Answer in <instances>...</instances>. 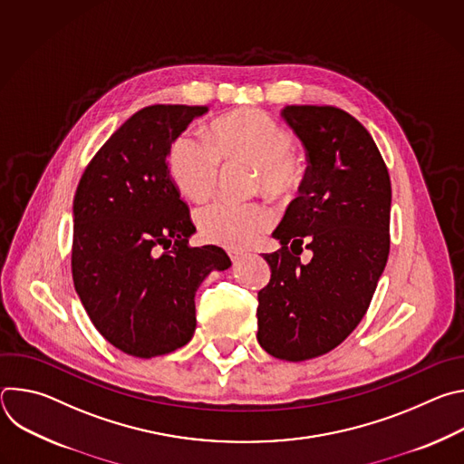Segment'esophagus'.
<instances>
[{
	"label": "esophagus",
	"instance_id": "34e87169",
	"mask_svg": "<svg viewBox=\"0 0 464 464\" xmlns=\"http://www.w3.org/2000/svg\"><path fill=\"white\" fill-rule=\"evenodd\" d=\"M227 255H229V258H231L233 262H238L240 258H244V256H246V253H244V251H240V249H229V251H227Z\"/></svg>",
	"mask_w": 464,
	"mask_h": 464
}]
</instances>
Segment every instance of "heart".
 Listing matches in <instances>:
<instances>
[{
  "mask_svg": "<svg viewBox=\"0 0 464 464\" xmlns=\"http://www.w3.org/2000/svg\"><path fill=\"white\" fill-rule=\"evenodd\" d=\"M209 143L183 131L169 147V170L178 188L194 202L209 198L220 178V163L256 169L255 185L274 194L292 190L301 179L294 158V136L260 110L240 108L209 124ZM202 237L213 244L242 247L270 226V213L258 204L218 200L196 213Z\"/></svg>",
  "mask_w": 464,
  "mask_h": 464,
  "instance_id": "heart-1",
  "label": "heart"
}]
</instances>
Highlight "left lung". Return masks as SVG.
I'll return each mask as SVG.
<instances>
[{
    "label": "left lung",
    "instance_id": "8db88e82",
    "mask_svg": "<svg viewBox=\"0 0 464 464\" xmlns=\"http://www.w3.org/2000/svg\"><path fill=\"white\" fill-rule=\"evenodd\" d=\"M308 167L299 196L266 253L256 340L268 354L303 362L336 349L365 315L389 256L391 179L369 131L334 106H286ZM304 243L308 265L296 256Z\"/></svg>",
    "mask_w": 464,
    "mask_h": 464
}]
</instances>
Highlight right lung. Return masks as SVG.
Masks as SVG:
<instances>
[{"label":"right lung","instance_id":"obj_1","mask_svg":"<svg viewBox=\"0 0 464 464\" xmlns=\"http://www.w3.org/2000/svg\"><path fill=\"white\" fill-rule=\"evenodd\" d=\"M208 106L154 104L131 115L86 167L73 200L72 272L95 328L136 358L190 342L194 294L231 260L190 247L196 231L170 178V143Z\"/></svg>","mask_w":464,"mask_h":464}]
</instances>
